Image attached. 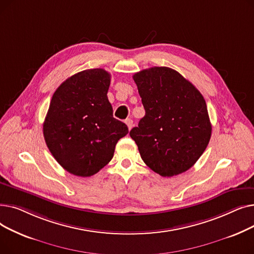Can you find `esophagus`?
Instances as JSON below:
<instances>
[{"mask_svg": "<svg viewBox=\"0 0 254 254\" xmlns=\"http://www.w3.org/2000/svg\"><path fill=\"white\" fill-rule=\"evenodd\" d=\"M126 125L127 126L128 129H130V128L132 127V120H131L130 118H127V119H126Z\"/></svg>", "mask_w": 254, "mask_h": 254, "instance_id": "34e87169", "label": "esophagus"}]
</instances>
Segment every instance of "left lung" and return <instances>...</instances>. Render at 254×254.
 <instances>
[{"label": "left lung", "mask_w": 254, "mask_h": 254, "mask_svg": "<svg viewBox=\"0 0 254 254\" xmlns=\"http://www.w3.org/2000/svg\"><path fill=\"white\" fill-rule=\"evenodd\" d=\"M145 116L129 131L144 163L163 177L190 169L205 151L212 127L202 93L180 73L153 66L132 76Z\"/></svg>", "instance_id": "left-lung-1"}]
</instances>
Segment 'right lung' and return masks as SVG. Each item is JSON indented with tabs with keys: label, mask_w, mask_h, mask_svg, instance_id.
Returning a JSON list of instances; mask_svg holds the SVG:
<instances>
[{
	"label": "right lung",
	"mask_w": 254,
	"mask_h": 254,
	"mask_svg": "<svg viewBox=\"0 0 254 254\" xmlns=\"http://www.w3.org/2000/svg\"><path fill=\"white\" fill-rule=\"evenodd\" d=\"M111 76L104 69L79 72L55 91L43 124L47 147L57 162L79 177L108 164L128 128L113 117L107 97Z\"/></svg>",
	"instance_id": "add662e5"
}]
</instances>
